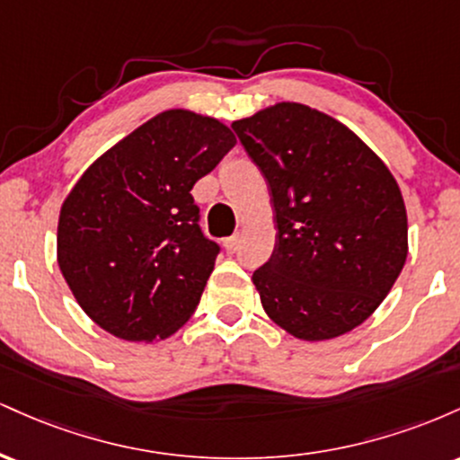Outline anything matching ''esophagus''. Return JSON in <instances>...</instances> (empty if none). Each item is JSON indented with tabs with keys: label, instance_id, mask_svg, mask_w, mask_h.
<instances>
[{
	"label": "esophagus",
	"instance_id": "34e87169",
	"mask_svg": "<svg viewBox=\"0 0 460 460\" xmlns=\"http://www.w3.org/2000/svg\"><path fill=\"white\" fill-rule=\"evenodd\" d=\"M223 246L226 248V252H235L237 248H240V235H231V237H226Z\"/></svg>",
	"mask_w": 460,
	"mask_h": 460
}]
</instances>
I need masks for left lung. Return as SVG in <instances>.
<instances>
[{
	"label": "left lung",
	"mask_w": 460,
	"mask_h": 460,
	"mask_svg": "<svg viewBox=\"0 0 460 460\" xmlns=\"http://www.w3.org/2000/svg\"><path fill=\"white\" fill-rule=\"evenodd\" d=\"M231 128L270 190L277 242L252 283L272 322L340 337L383 303L406 261L402 194L381 157L332 116L277 103Z\"/></svg>",
	"instance_id": "8db88e82"
}]
</instances>
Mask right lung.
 I'll list each match as a JSON object with an SVG mask.
<instances>
[{
	"instance_id": "right-lung-1",
	"label": "right lung",
	"mask_w": 460,
	"mask_h": 460,
	"mask_svg": "<svg viewBox=\"0 0 460 460\" xmlns=\"http://www.w3.org/2000/svg\"><path fill=\"white\" fill-rule=\"evenodd\" d=\"M234 146L220 120L168 110L79 177L58 220V266L102 329L166 340L194 314L220 246L200 231L190 190Z\"/></svg>"
}]
</instances>
